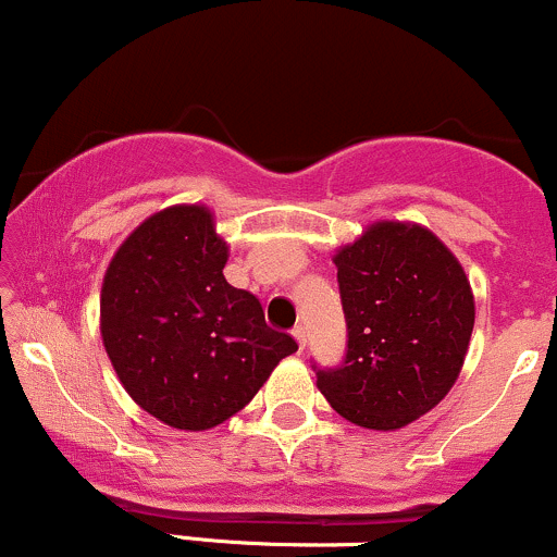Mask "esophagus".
Wrapping results in <instances>:
<instances>
[{
	"label": "esophagus",
	"instance_id": "1",
	"mask_svg": "<svg viewBox=\"0 0 557 557\" xmlns=\"http://www.w3.org/2000/svg\"><path fill=\"white\" fill-rule=\"evenodd\" d=\"M292 334H295L297 345H300V348H305V343H308V332H305V326L302 324L295 326V329H292Z\"/></svg>",
	"mask_w": 557,
	"mask_h": 557
}]
</instances>
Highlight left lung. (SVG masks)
<instances>
[{
    "label": "left lung",
    "mask_w": 557,
    "mask_h": 557,
    "mask_svg": "<svg viewBox=\"0 0 557 557\" xmlns=\"http://www.w3.org/2000/svg\"><path fill=\"white\" fill-rule=\"evenodd\" d=\"M348 345L315 367L334 411L369 430L420 420L451 391L468 352L470 281L428 228L376 223L334 257Z\"/></svg>",
    "instance_id": "left-lung-1"
}]
</instances>
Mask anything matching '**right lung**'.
Returning <instances> with one entry per match:
<instances>
[{"mask_svg": "<svg viewBox=\"0 0 557 557\" xmlns=\"http://www.w3.org/2000/svg\"><path fill=\"white\" fill-rule=\"evenodd\" d=\"M225 262L209 209L190 205L137 225L106 271V352L135 404L170 428L225 422L297 350L265 324L252 292L225 281Z\"/></svg>", "mask_w": 557, "mask_h": 557, "instance_id": "right-lung-1", "label": "right lung"}]
</instances>
